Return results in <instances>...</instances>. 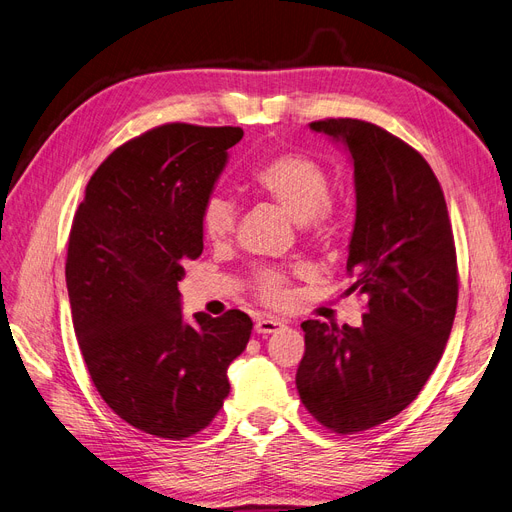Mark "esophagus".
I'll use <instances>...</instances> for the list:
<instances>
[{"mask_svg": "<svg viewBox=\"0 0 512 512\" xmlns=\"http://www.w3.org/2000/svg\"><path fill=\"white\" fill-rule=\"evenodd\" d=\"M280 329H285V323H282V320H276V318H259L255 323V331L259 335H272Z\"/></svg>", "mask_w": 512, "mask_h": 512, "instance_id": "obj_1", "label": "esophagus"}]
</instances>
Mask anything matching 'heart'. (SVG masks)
Instances as JSON below:
<instances>
[{"mask_svg":"<svg viewBox=\"0 0 512 512\" xmlns=\"http://www.w3.org/2000/svg\"><path fill=\"white\" fill-rule=\"evenodd\" d=\"M253 183L263 196H268L308 232H323L333 221L331 181L327 170L314 158L282 151V154L263 162L255 173ZM238 223V208L232 198L211 194L200 208L202 234L221 242L230 238ZM257 291L268 304H280L285 299V278L278 272H263L257 278Z\"/></svg>","mask_w":512,"mask_h":512,"instance_id":"obj_1","label":"heart"}]
</instances>
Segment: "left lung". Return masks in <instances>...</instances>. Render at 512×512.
<instances>
[{
	"label": "left lung",
	"mask_w": 512,
	"mask_h": 512,
	"mask_svg": "<svg viewBox=\"0 0 512 512\" xmlns=\"http://www.w3.org/2000/svg\"><path fill=\"white\" fill-rule=\"evenodd\" d=\"M354 164L350 291L369 297L361 327L306 320L295 384L314 420L354 434L399 415L439 365L458 306L447 204L428 162L371 122H312Z\"/></svg>",
	"instance_id": "8db88e82"
}]
</instances>
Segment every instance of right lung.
<instances>
[{
	"label": "right lung",
	"instance_id": "obj_1",
	"mask_svg": "<svg viewBox=\"0 0 512 512\" xmlns=\"http://www.w3.org/2000/svg\"><path fill=\"white\" fill-rule=\"evenodd\" d=\"M242 135L179 122L147 130L94 170L73 217L65 278L90 380L113 413L160 439L213 422L227 367L251 337L240 310L187 323L177 289L204 249L200 208Z\"/></svg>",
	"mask_w": 512,
	"mask_h": 512
}]
</instances>
